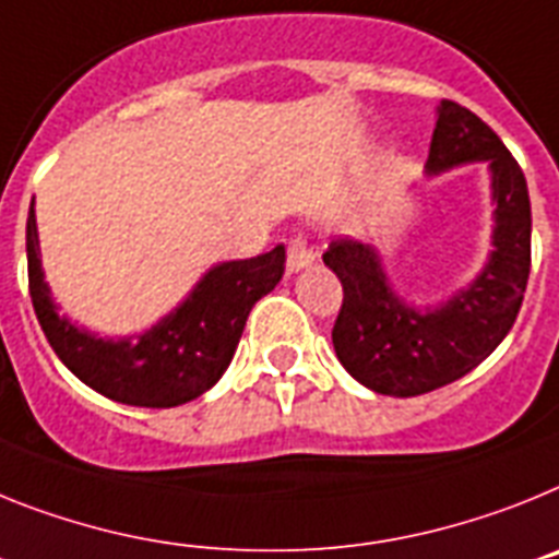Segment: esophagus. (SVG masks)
Listing matches in <instances>:
<instances>
[{
	"label": "esophagus",
	"instance_id": "34e87169",
	"mask_svg": "<svg viewBox=\"0 0 559 559\" xmlns=\"http://www.w3.org/2000/svg\"><path fill=\"white\" fill-rule=\"evenodd\" d=\"M314 259H318V252H314V247L304 236L289 239V247H286V266H289V273L307 270L309 264H314Z\"/></svg>",
	"mask_w": 559,
	"mask_h": 559
}]
</instances>
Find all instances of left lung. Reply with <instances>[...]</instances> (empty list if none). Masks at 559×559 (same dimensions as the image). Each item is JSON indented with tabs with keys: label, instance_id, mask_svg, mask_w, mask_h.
I'll list each match as a JSON object with an SVG mask.
<instances>
[{
	"label": "left lung",
	"instance_id": "left-lung-1",
	"mask_svg": "<svg viewBox=\"0 0 559 559\" xmlns=\"http://www.w3.org/2000/svg\"><path fill=\"white\" fill-rule=\"evenodd\" d=\"M487 163L495 230L481 275L436 309H416L394 293L380 252L334 239L323 264L343 284L332 329L337 360L354 380L385 396H419L461 380L498 348L521 312L532 266V205L518 159L501 138L464 106L441 100L427 174Z\"/></svg>",
	"mask_w": 559,
	"mask_h": 559
}]
</instances>
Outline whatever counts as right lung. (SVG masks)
I'll return each instance as SVG.
<instances>
[{
  "label": "right lung",
  "mask_w": 559,
  "mask_h": 559,
  "mask_svg": "<svg viewBox=\"0 0 559 559\" xmlns=\"http://www.w3.org/2000/svg\"><path fill=\"white\" fill-rule=\"evenodd\" d=\"M284 264V245L255 259L216 264L157 326L134 340H104L58 314L41 270L33 205L27 213V281L45 337L78 380L123 405L177 407L216 385L236 354L247 314L273 293Z\"/></svg>",
  "instance_id": "1"
}]
</instances>
